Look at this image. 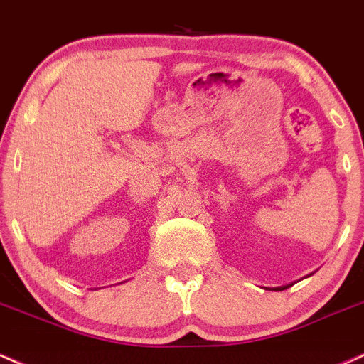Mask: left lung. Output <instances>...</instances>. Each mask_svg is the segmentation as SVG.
Returning a JSON list of instances; mask_svg holds the SVG:
<instances>
[{"mask_svg":"<svg viewBox=\"0 0 364 364\" xmlns=\"http://www.w3.org/2000/svg\"><path fill=\"white\" fill-rule=\"evenodd\" d=\"M287 289V287H282V289H274V290H285Z\"/></svg>","mask_w":364,"mask_h":364,"instance_id":"obj_1","label":"left lung"}]
</instances>
